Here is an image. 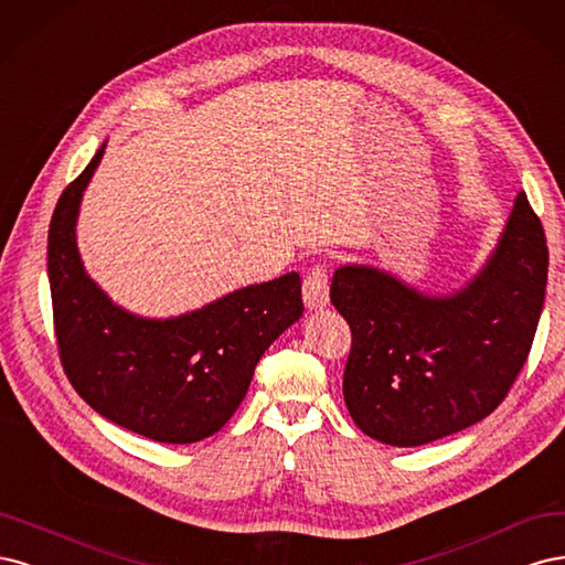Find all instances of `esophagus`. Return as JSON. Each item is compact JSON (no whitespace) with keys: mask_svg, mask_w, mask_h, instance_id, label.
<instances>
[{"mask_svg":"<svg viewBox=\"0 0 565 565\" xmlns=\"http://www.w3.org/2000/svg\"><path fill=\"white\" fill-rule=\"evenodd\" d=\"M302 300L309 312H317V309H323L329 305V275H326V269L321 265L307 271V277L302 281Z\"/></svg>","mask_w":565,"mask_h":565,"instance_id":"esophagus-1","label":"esophagus"}]
</instances>
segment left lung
Wrapping results in <instances>:
<instances>
[{"label": "left lung", "instance_id": "1", "mask_svg": "<svg viewBox=\"0 0 565 565\" xmlns=\"http://www.w3.org/2000/svg\"><path fill=\"white\" fill-rule=\"evenodd\" d=\"M540 217L519 192L493 250L431 294L375 265H340L331 302L352 329L342 394L371 439L413 448L493 413L531 352L547 288Z\"/></svg>", "mask_w": 565, "mask_h": 565}]
</instances>
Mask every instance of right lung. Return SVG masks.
Instances as JSON below:
<instances>
[{"label": "right lung", "mask_w": 565, "mask_h": 565, "mask_svg": "<svg viewBox=\"0 0 565 565\" xmlns=\"http://www.w3.org/2000/svg\"><path fill=\"white\" fill-rule=\"evenodd\" d=\"M105 145L65 188L49 225V284L63 369L84 402L161 444L223 429L260 356L302 317L300 275L236 288L178 317H142L88 277L77 246L84 192Z\"/></svg>", "instance_id": "right-lung-1"}]
</instances>
